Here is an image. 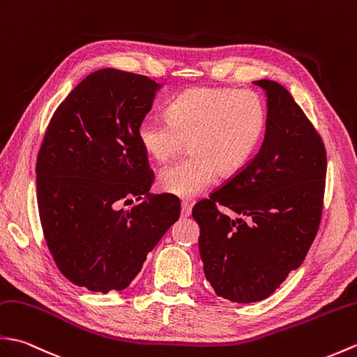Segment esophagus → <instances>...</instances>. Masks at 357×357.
Returning a JSON list of instances; mask_svg holds the SVG:
<instances>
[{
  "mask_svg": "<svg viewBox=\"0 0 357 357\" xmlns=\"http://www.w3.org/2000/svg\"><path fill=\"white\" fill-rule=\"evenodd\" d=\"M190 214H192V204L182 202L181 204V216L182 218H188Z\"/></svg>",
  "mask_w": 357,
  "mask_h": 357,
  "instance_id": "obj_1",
  "label": "esophagus"
}]
</instances>
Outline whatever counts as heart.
I'll list each match as a JSON object with an SVG mask.
<instances>
[{
  "label": "heart",
  "mask_w": 357,
  "mask_h": 357,
  "mask_svg": "<svg viewBox=\"0 0 357 357\" xmlns=\"http://www.w3.org/2000/svg\"><path fill=\"white\" fill-rule=\"evenodd\" d=\"M167 120L147 115L137 138L158 162L178 155L188 141L187 158L161 170L162 192L192 199L222 175H234L250 162L266 130L268 111L251 89L196 86L176 96L165 109Z\"/></svg>",
  "instance_id": "1"
}]
</instances>
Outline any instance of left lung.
Segmentation results:
<instances>
[{
	"instance_id": "obj_1",
	"label": "left lung",
	"mask_w": 357,
	"mask_h": 357,
	"mask_svg": "<svg viewBox=\"0 0 357 357\" xmlns=\"http://www.w3.org/2000/svg\"><path fill=\"white\" fill-rule=\"evenodd\" d=\"M254 85L268 97L260 151L192 213L205 277L233 303L264 300L300 268L318 233L326 190L327 153L317 129L284 86L266 79ZM218 203L245 219L231 220Z\"/></svg>"
}]
</instances>
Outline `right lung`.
<instances>
[{
	"mask_svg": "<svg viewBox=\"0 0 357 357\" xmlns=\"http://www.w3.org/2000/svg\"><path fill=\"white\" fill-rule=\"evenodd\" d=\"M160 84L103 68L89 74L54 111L36 161L40 225L57 268L91 292L123 291L179 219L175 196L147 195L153 173L137 128Z\"/></svg>",
	"mask_w": 357,
	"mask_h": 357,
	"instance_id": "obj_1",
	"label": "right lung"
}]
</instances>
